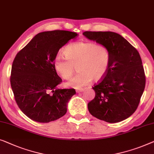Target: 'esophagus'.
Returning a JSON list of instances; mask_svg holds the SVG:
<instances>
[{
    "label": "esophagus",
    "instance_id": "esophagus-1",
    "mask_svg": "<svg viewBox=\"0 0 154 154\" xmlns=\"http://www.w3.org/2000/svg\"><path fill=\"white\" fill-rule=\"evenodd\" d=\"M84 90H85V89H82V88H81V89H79V90H76V92H78V93H80V92H83Z\"/></svg>",
    "mask_w": 154,
    "mask_h": 154
}]
</instances>
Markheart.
Instances as JSON below:
<instances>
[{"label": "heart", "mask_w": 154, "mask_h": 154, "mask_svg": "<svg viewBox=\"0 0 154 154\" xmlns=\"http://www.w3.org/2000/svg\"><path fill=\"white\" fill-rule=\"evenodd\" d=\"M64 56L57 55L53 61V67L64 79L72 76L78 66L79 72L70 79L66 85L80 89L92 81H99L108 72L110 63V53L102 44L79 41L70 44L64 51Z\"/></svg>", "instance_id": "b5f03b06"}]
</instances>
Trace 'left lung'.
<instances>
[{
	"mask_svg": "<svg viewBox=\"0 0 154 154\" xmlns=\"http://www.w3.org/2000/svg\"><path fill=\"white\" fill-rule=\"evenodd\" d=\"M82 35L106 46L110 53L108 72L92 88L95 97L88 104L89 112L109 123L123 121L136 110L145 88L146 78L139 53L116 32L85 31Z\"/></svg>",
	"mask_w": 154,
	"mask_h": 154,
	"instance_id": "1",
	"label": "left lung"
}]
</instances>
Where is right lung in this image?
I'll list each match as a JSON object with an SVG mask.
<instances>
[{
    "label": "right lung",
    "mask_w": 154,
    "mask_h": 154,
    "mask_svg": "<svg viewBox=\"0 0 154 154\" xmlns=\"http://www.w3.org/2000/svg\"><path fill=\"white\" fill-rule=\"evenodd\" d=\"M77 36L76 32L66 30L39 32L15 57L11 87L19 108L33 121L48 123L66 114L75 91L57 88L62 81L53 61L60 48Z\"/></svg>",
    "instance_id": "1"
}]
</instances>
